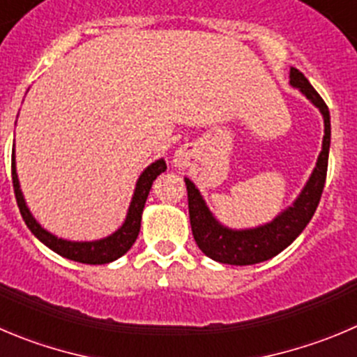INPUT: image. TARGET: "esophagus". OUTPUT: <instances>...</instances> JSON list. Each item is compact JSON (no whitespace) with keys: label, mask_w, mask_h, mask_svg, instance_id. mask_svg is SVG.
<instances>
[{"label":"esophagus","mask_w":357,"mask_h":357,"mask_svg":"<svg viewBox=\"0 0 357 357\" xmlns=\"http://www.w3.org/2000/svg\"><path fill=\"white\" fill-rule=\"evenodd\" d=\"M173 162H175V166H188L189 165V152L184 151V149L176 151Z\"/></svg>","instance_id":"1"}]
</instances>
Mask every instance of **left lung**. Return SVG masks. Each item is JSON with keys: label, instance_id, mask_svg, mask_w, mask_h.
I'll use <instances>...</instances> for the list:
<instances>
[{"label": "left lung", "instance_id": "1", "mask_svg": "<svg viewBox=\"0 0 357 357\" xmlns=\"http://www.w3.org/2000/svg\"><path fill=\"white\" fill-rule=\"evenodd\" d=\"M291 86L298 87L321 110L322 117H324V140H322V151L319 154L317 166L312 173L310 181L301 191L300 198L294 202L291 208L284 210L273 222L256 227V229H245V231H233V229L220 226L213 219L210 210L206 208L205 202H203L202 195L195 188V184L189 178H185L192 236H195L199 250L210 259L224 264H236V266H245V264H256L261 261L271 259L278 252H282L287 245H291L314 217L315 208L321 202L326 173H328L329 142H331L329 110L328 105L319 96L317 91L312 87L307 77L296 68H291Z\"/></svg>", "mask_w": 357, "mask_h": 357}]
</instances>
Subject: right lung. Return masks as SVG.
Instances as JSON below:
<instances>
[{
    "instance_id": "obj_1",
    "label": "right lung",
    "mask_w": 357,
    "mask_h": 357,
    "mask_svg": "<svg viewBox=\"0 0 357 357\" xmlns=\"http://www.w3.org/2000/svg\"><path fill=\"white\" fill-rule=\"evenodd\" d=\"M166 169V162L162 159L152 162L147 169L140 175L137 182V189H135V196L131 199L130 212L126 217L124 224L121 226V229L114 233V235L107 236L103 240H98V242H68V240L57 238V236L50 235L49 231H45L35 219H33L31 212L26 206V202L22 198V192L19 188V178H17L15 172V154L12 155V182H13V192H15L17 206L20 210V215H22L26 226L31 229L33 235L40 240V242L45 243L49 249H52L54 252H57L59 256L66 257V259L77 261V263H86V264H105L112 263L117 257L124 256L128 250L131 249L135 242L138 238V233H140V222H142V212H144L145 202H147L149 191L152 188V182L158 178L159 173H162Z\"/></svg>"
}]
</instances>
